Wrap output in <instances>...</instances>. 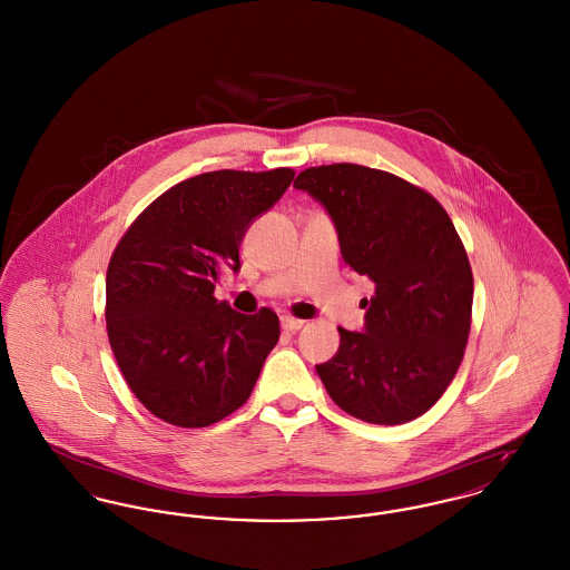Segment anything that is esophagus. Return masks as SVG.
<instances>
[{"mask_svg": "<svg viewBox=\"0 0 570 570\" xmlns=\"http://www.w3.org/2000/svg\"><path fill=\"white\" fill-rule=\"evenodd\" d=\"M279 323H282V328H284V331H291V333H295V331H298L301 326L305 325V321L295 318V316H282V318H279Z\"/></svg>", "mask_w": 570, "mask_h": 570, "instance_id": "34e87169", "label": "esophagus"}]
</instances>
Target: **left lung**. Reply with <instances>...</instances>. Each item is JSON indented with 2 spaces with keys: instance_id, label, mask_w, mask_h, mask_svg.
Returning <instances> with one entry per match:
<instances>
[{
  "instance_id": "8db88e82",
  "label": "left lung",
  "mask_w": 570,
  "mask_h": 570,
  "mask_svg": "<svg viewBox=\"0 0 570 570\" xmlns=\"http://www.w3.org/2000/svg\"><path fill=\"white\" fill-rule=\"evenodd\" d=\"M295 188L333 217L346 265L374 282L365 331H340V351L316 372L331 400L367 423L402 425L428 412L460 370L474 279L444 207L406 179L323 164Z\"/></svg>"
}]
</instances>
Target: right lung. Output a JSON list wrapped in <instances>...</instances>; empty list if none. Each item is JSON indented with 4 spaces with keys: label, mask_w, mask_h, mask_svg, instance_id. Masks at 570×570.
Instances as JSON below:
<instances>
[{
    "label": "right lung",
    "mask_w": 570,
    "mask_h": 570,
    "mask_svg": "<svg viewBox=\"0 0 570 570\" xmlns=\"http://www.w3.org/2000/svg\"><path fill=\"white\" fill-rule=\"evenodd\" d=\"M293 168L214 170L160 194L130 224L107 269V333L136 400L164 423L207 428L244 406L279 340L269 307L239 314L214 297L239 269L252 219Z\"/></svg>",
    "instance_id": "1"
}]
</instances>
